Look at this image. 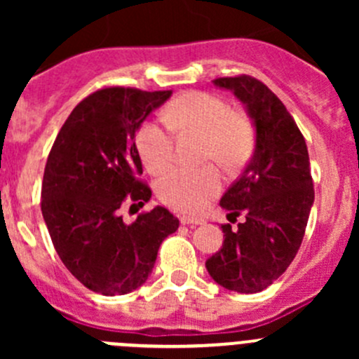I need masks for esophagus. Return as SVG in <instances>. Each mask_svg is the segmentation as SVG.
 <instances>
[{"mask_svg":"<svg viewBox=\"0 0 359 359\" xmlns=\"http://www.w3.org/2000/svg\"><path fill=\"white\" fill-rule=\"evenodd\" d=\"M180 222H182L184 226L196 227V226H201L203 220L198 219V217H180Z\"/></svg>","mask_w":359,"mask_h":359,"instance_id":"34e87169","label":"esophagus"}]
</instances>
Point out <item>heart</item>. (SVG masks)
Instances as JSON below:
<instances>
[{
  "mask_svg": "<svg viewBox=\"0 0 359 359\" xmlns=\"http://www.w3.org/2000/svg\"><path fill=\"white\" fill-rule=\"evenodd\" d=\"M163 119L179 135H203V158L217 159L226 168L241 165L252 147L247 121L233 114L229 104L213 93L198 90L180 93L163 109ZM168 129L147 119L137 130V151L144 166L154 175L166 172L175 158V139ZM220 189L222 173L215 165L175 168L156 184L159 200L184 213L203 212Z\"/></svg>",
  "mask_w": 359,
  "mask_h": 359,
  "instance_id": "heart-1",
  "label": "heart"
}]
</instances>
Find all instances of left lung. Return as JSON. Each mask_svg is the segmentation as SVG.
Wrapping results in <instances>:
<instances>
[{
    "label": "left lung",
    "instance_id": "8db88e82",
    "mask_svg": "<svg viewBox=\"0 0 359 359\" xmlns=\"http://www.w3.org/2000/svg\"><path fill=\"white\" fill-rule=\"evenodd\" d=\"M233 90L255 125V151L220 206L238 227L222 224L224 245L206 260L210 276L240 293L262 292L287 271L304 240L314 201L309 154L295 119L260 79L248 74L213 79Z\"/></svg>",
    "mask_w": 359,
    "mask_h": 359
}]
</instances>
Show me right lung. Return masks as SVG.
I'll use <instances>...</instances> for the list:
<instances>
[{"mask_svg":"<svg viewBox=\"0 0 359 359\" xmlns=\"http://www.w3.org/2000/svg\"><path fill=\"white\" fill-rule=\"evenodd\" d=\"M172 90L106 86L72 109L60 128L41 184V212L69 273L88 290L123 295L146 283L159 245L179 219L163 206L123 222V205L144 206L135 133ZM130 206V208H132Z\"/></svg>","mask_w":359,"mask_h":359,"instance_id":"right-lung-1","label":"right lung"}]
</instances>
